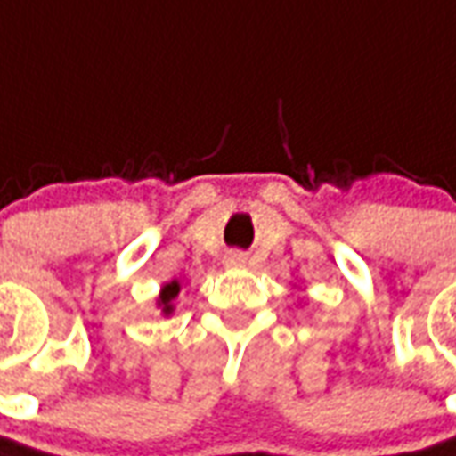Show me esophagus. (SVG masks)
<instances>
[{
    "mask_svg": "<svg viewBox=\"0 0 456 456\" xmlns=\"http://www.w3.org/2000/svg\"><path fill=\"white\" fill-rule=\"evenodd\" d=\"M224 266L227 268H244L247 266V256L244 254H239V251H232L224 256Z\"/></svg>",
    "mask_w": 456,
    "mask_h": 456,
    "instance_id": "obj_1",
    "label": "esophagus"
}]
</instances>
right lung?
<instances>
[{
    "label": "right lung",
    "instance_id": "add662e5",
    "mask_svg": "<svg viewBox=\"0 0 456 456\" xmlns=\"http://www.w3.org/2000/svg\"><path fill=\"white\" fill-rule=\"evenodd\" d=\"M178 293H180L178 281H170V283H163V286H160V293L159 297H156V307L160 310V315L163 317L173 315V310H175L173 300L178 297Z\"/></svg>",
    "mask_w": 456,
    "mask_h": 456
}]
</instances>
